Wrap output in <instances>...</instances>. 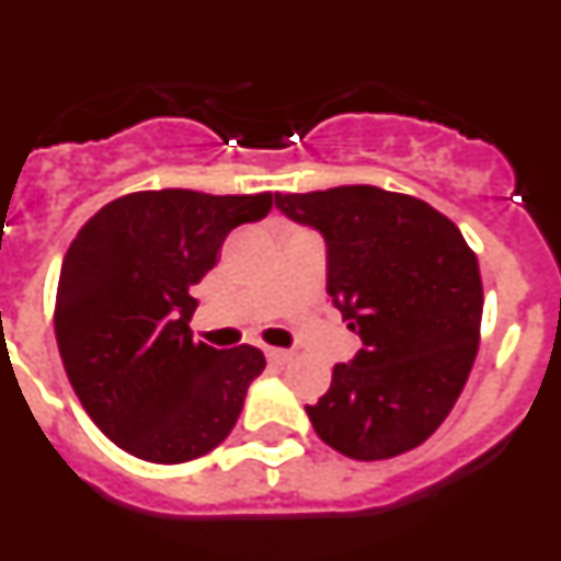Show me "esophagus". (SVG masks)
Masks as SVG:
<instances>
[{"mask_svg":"<svg viewBox=\"0 0 561 561\" xmlns=\"http://www.w3.org/2000/svg\"><path fill=\"white\" fill-rule=\"evenodd\" d=\"M291 351H286V348H266V359L270 362H277V365H284V362H289L291 359Z\"/></svg>","mask_w":561,"mask_h":561,"instance_id":"34e87169","label":"esophagus"}]
</instances>
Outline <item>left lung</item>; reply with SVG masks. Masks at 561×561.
I'll list each match as a JSON object with an SVG mask.
<instances>
[{
  "instance_id": "1",
  "label": "left lung",
  "mask_w": 561,
  "mask_h": 561,
  "mask_svg": "<svg viewBox=\"0 0 561 561\" xmlns=\"http://www.w3.org/2000/svg\"><path fill=\"white\" fill-rule=\"evenodd\" d=\"M275 205L329 244V295L362 336L351 365L306 408L336 453L385 460L447 419L480 345L478 255L444 213L408 193L342 185L275 193Z\"/></svg>"
}]
</instances>
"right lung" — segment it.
I'll return each mask as SVG.
<instances>
[{"mask_svg": "<svg viewBox=\"0 0 561 561\" xmlns=\"http://www.w3.org/2000/svg\"><path fill=\"white\" fill-rule=\"evenodd\" d=\"M272 202L137 191L72 238L56 291L58 354L89 419L134 458L185 463L236 427L266 359L252 345L193 340L191 286L216 266L230 230L264 219Z\"/></svg>", "mask_w": 561, "mask_h": 561, "instance_id": "1", "label": "right lung"}]
</instances>
